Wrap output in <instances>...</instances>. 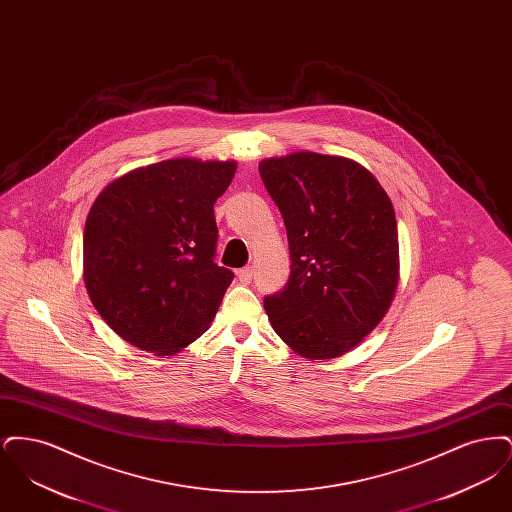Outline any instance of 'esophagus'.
Returning a JSON list of instances; mask_svg holds the SVG:
<instances>
[{"instance_id": "obj_1", "label": "esophagus", "mask_w": 512, "mask_h": 512, "mask_svg": "<svg viewBox=\"0 0 512 512\" xmlns=\"http://www.w3.org/2000/svg\"><path fill=\"white\" fill-rule=\"evenodd\" d=\"M238 278H240L242 284H249L251 278H253V267L240 268L238 270Z\"/></svg>"}]
</instances>
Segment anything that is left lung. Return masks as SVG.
<instances>
[{
	"label": "left lung",
	"instance_id": "1",
	"mask_svg": "<svg viewBox=\"0 0 512 512\" xmlns=\"http://www.w3.org/2000/svg\"><path fill=\"white\" fill-rule=\"evenodd\" d=\"M288 232L292 274L265 297L274 332L297 355L328 361L386 317L399 282L391 199L353 159L295 151L259 163Z\"/></svg>",
	"mask_w": 512,
	"mask_h": 512
}]
</instances>
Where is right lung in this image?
Listing matches in <instances>:
<instances>
[{
    "instance_id": "add662e5",
    "label": "right lung",
    "mask_w": 512,
    "mask_h": 512,
    "mask_svg": "<svg viewBox=\"0 0 512 512\" xmlns=\"http://www.w3.org/2000/svg\"><path fill=\"white\" fill-rule=\"evenodd\" d=\"M236 167L178 157L99 192L84 226V284L122 340L171 357L209 330L234 278L213 261V205Z\"/></svg>"
}]
</instances>
